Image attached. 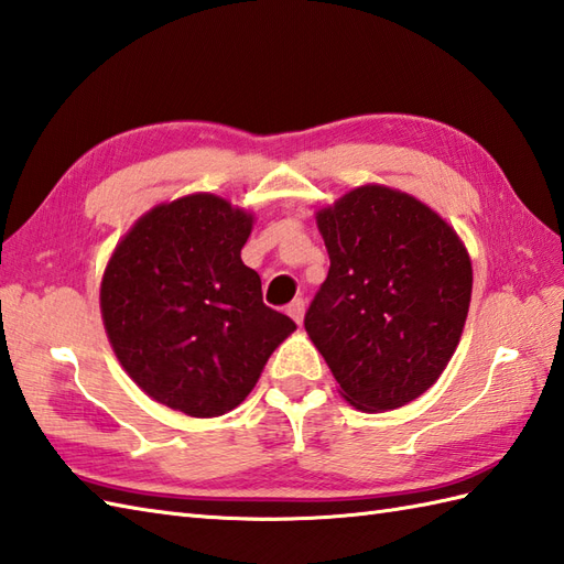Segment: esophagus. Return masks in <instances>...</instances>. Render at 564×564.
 Segmentation results:
<instances>
[{
  "mask_svg": "<svg viewBox=\"0 0 564 564\" xmlns=\"http://www.w3.org/2000/svg\"><path fill=\"white\" fill-rule=\"evenodd\" d=\"M304 311H306V302H304V299H294V302H292L290 306H286V314H290V316L296 321V325H302Z\"/></svg>",
  "mask_w": 564,
  "mask_h": 564,
  "instance_id": "obj_1",
  "label": "esophagus"
}]
</instances>
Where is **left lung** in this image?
Listing matches in <instances>:
<instances>
[{
    "label": "left lung",
    "instance_id": "8db88e82",
    "mask_svg": "<svg viewBox=\"0 0 564 564\" xmlns=\"http://www.w3.org/2000/svg\"><path fill=\"white\" fill-rule=\"evenodd\" d=\"M330 270L306 333L349 405L383 412L436 383L466 325L473 268L452 224L415 195L367 183L316 212Z\"/></svg>",
    "mask_w": 564,
    "mask_h": 564
}]
</instances>
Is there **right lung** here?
Here are the masks:
<instances>
[{
    "instance_id": "right-lung-1",
    "label": "right lung",
    "mask_w": 564,
    "mask_h": 564,
    "mask_svg": "<svg viewBox=\"0 0 564 564\" xmlns=\"http://www.w3.org/2000/svg\"><path fill=\"white\" fill-rule=\"evenodd\" d=\"M256 215L212 193L161 203L108 258L101 318L120 367L191 417H219L253 391L296 325L262 304L241 248Z\"/></svg>"
}]
</instances>
